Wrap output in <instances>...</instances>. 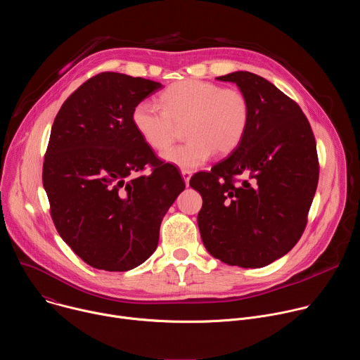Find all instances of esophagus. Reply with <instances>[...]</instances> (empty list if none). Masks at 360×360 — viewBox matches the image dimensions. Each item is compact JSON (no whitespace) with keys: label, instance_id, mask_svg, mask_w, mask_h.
<instances>
[{"label":"esophagus","instance_id":"esophagus-1","mask_svg":"<svg viewBox=\"0 0 360 360\" xmlns=\"http://www.w3.org/2000/svg\"><path fill=\"white\" fill-rule=\"evenodd\" d=\"M181 175H182L185 184L188 185V184H189V179H191V176H192V172H191V171H186V169H182V171H181Z\"/></svg>","mask_w":360,"mask_h":360}]
</instances>
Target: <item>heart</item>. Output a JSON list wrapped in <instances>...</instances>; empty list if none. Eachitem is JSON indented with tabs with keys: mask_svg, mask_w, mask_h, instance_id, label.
<instances>
[{
	"mask_svg": "<svg viewBox=\"0 0 360 360\" xmlns=\"http://www.w3.org/2000/svg\"><path fill=\"white\" fill-rule=\"evenodd\" d=\"M161 107L143 99L132 108L131 121L141 139L153 150L171 146L178 125H184L185 143L165 152L162 158L182 169H195L214 152L228 155L242 142L249 125V101L236 88L184 79L161 95Z\"/></svg>",
	"mask_w": 360,
	"mask_h": 360,
	"instance_id": "heart-1",
	"label": "heart"
}]
</instances>
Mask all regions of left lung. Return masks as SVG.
I'll list each match as a JSON object with an SVG mask.
<instances>
[{
	"label": "left lung",
	"instance_id": "obj_1",
	"mask_svg": "<svg viewBox=\"0 0 360 360\" xmlns=\"http://www.w3.org/2000/svg\"><path fill=\"white\" fill-rule=\"evenodd\" d=\"M217 79L238 85L250 115L231 155L189 181L203 200L198 226L214 258L262 268L286 255L304 231L319 179L316 142L300 107L268 79L248 71Z\"/></svg>",
	"mask_w": 360,
	"mask_h": 360
}]
</instances>
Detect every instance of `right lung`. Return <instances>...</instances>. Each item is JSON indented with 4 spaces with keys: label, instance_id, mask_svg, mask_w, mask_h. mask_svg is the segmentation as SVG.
<instances>
[{
    "label": "right lung",
    "instance_id": "1",
    "mask_svg": "<svg viewBox=\"0 0 360 360\" xmlns=\"http://www.w3.org/2000/svg\"><path fill=\"white\" fill-rule=\"evenodd\" d=\"M162 84L120 72L85 81L58 111L42 184L64 242L95 269L125 272L155 252L162 218L185 189L132 125V108ZM146 165L149 174L140 172Z\"/></svg>",
    "mask_w": 360,
    "mask_h": 360
}]
</instances>
